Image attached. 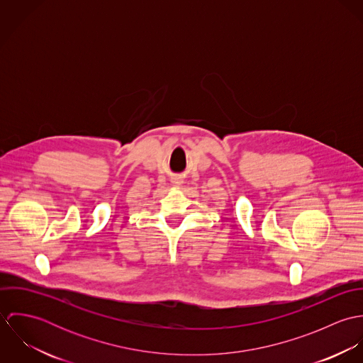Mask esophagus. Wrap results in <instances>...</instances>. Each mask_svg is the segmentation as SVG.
<instances>
[{"instance_id":"esophagus-1","label":"esophagus","mask_w":363,"mask_h":363,"mask_svg":"<svg viewBox=\"0 0 363 363\" xmlns=\"http://www.w3.org/2000/svg\"><path fill=\"white\" fill-rule=\"evenodd\" d=\"M174 184H180V182H174Z\"/></svg>"}]
</instances>
